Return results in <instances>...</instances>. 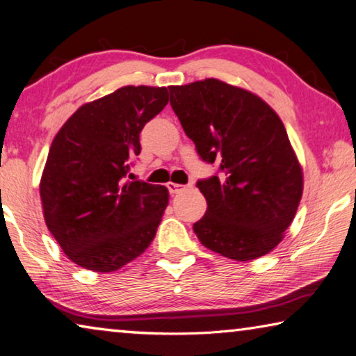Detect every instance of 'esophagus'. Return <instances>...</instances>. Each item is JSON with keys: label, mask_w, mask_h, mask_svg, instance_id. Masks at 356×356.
Masks as SVG:
<instances>
[{"label": "esophagus", "mask_w": 356, "mask_h": 356, "mask_svg": "<svg viewBox=\"0 0 356 356\" xmlns=\"http://www.w3.org/2000/svg\"><path fill=\"white\" fill-rule=\"evenodd\" d=\"M167 189H168V192H170V195H175V194H178V192L183 189V186L181 184H177V183H168L167 184Z\"/></svg>", "instance_id": "esophagus-1"}]
</instances>
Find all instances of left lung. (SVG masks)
Segmentation results:
<instances>
[{
    "mask_svg": "<svg viewBox=\"0 0 356 356\" xmlns=\"http://www.w3.org/2000/svg\"><path fill=\"white\" fill-rule=\"evenodd\" d=\"M168 91L197 154L219 164V173L197 181L208 208L195 235L233 260L268 254L292 224L302 194V172L281 118L259 96L216 79Z\"/></svg>",
    "mask_w": 356,
    "mask_h": 356,
    "instance_id": "obj_1",
    "label": "left lung"
}]
</instances>
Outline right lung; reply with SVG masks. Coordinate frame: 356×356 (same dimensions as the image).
I'll list each match as a JSON object with an SVG mask.
<instances>
[{"mask_svg":"<svg viewBox=\"0 0 356 356\" xmlns=\"http://www.w3.org/2000/svg\"><path fill=\"white\" fill-rule=\"evenodd\" d=\"M167 102V88L123 86L81 106L51 142L40 179L44 218L79 266L120 270L153 241L168 191L126 177L140 132Z\"/></svg>","mask_w":356,"mask_h":356,"instance_id":"right-lung-1","label":"right lung"}]
</instances>
